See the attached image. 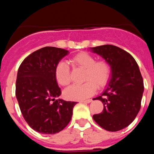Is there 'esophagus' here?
I'll return each mask as SVG.
<instances>
[{
    "instance_id": "34e87169",
    "label": "esophagus",
    "mask_w": 154,
    "mask_h": 154,
    "mask_svg": "<svg viewBox=\"0 0 154 154\" xmlns=\"http://www.w3.org/2000/svg\"><path fill=\"white\" fill-rule=\"evenodd\" d=\"M82 103H90L91 102H92V99H88V100H81Z\"/></svg>"
}]
</instances>
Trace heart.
<instances>
[{
  "instance_id": "obj_1",
  "label": "heart",
  "mask_w": 154,
  "mask_h": 154,
  "mask_svg": "<svg viewBox=\"0 0 154 154\" xmlns=\"http://www.w3.org/2000/svg\"><path fill=\"white\" fill-rule=\"evenodd\" d=\"M71 62L76 66L85 69L84 80L81 85H73L64 91L65 98L72 100H82L93 95L97 87L103 88L109 82L111 68L105 61H95L94 56L86 52H82L74 56ZM55 77L59 84L66 86L71 82L69 66L61 61L55 69Z\"/></svg>"
}]
</instances>
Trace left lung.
I'll list each match as a JSON object with an SVG mask.
<instances>
[{
	"label": "left lung",
	"mask_w": 154,
	"mask_h": 154,
	"mask_svg": "<svg viewBox=\"0 0 154 154\" xmlns=\"http://www.w3.org/2000/svg\"><path fill=\"white\" fill-rule=\"evenodd\" d=\"M89 50L109 63L111 78L101 95L93 98L103 104L100 114L93 116L101 128L116 132L131 124L140 109L143 80L135 59L119 47L103 45Z\"/></svg>",
	"instance_id": "obj_1"
}]
</instances>
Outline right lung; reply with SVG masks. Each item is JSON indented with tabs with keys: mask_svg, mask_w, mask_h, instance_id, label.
<instances>
[{
	"mask_svg": "<svg viewBox=\"0 0 154 154\" xmlns=\"http://www.w3.org/2000/svg\"><path fill=\"white\" fill-rule=\"evenodd\" d=\"M69 54L59 48H43L28 56L18 69L16 97L21 112L40 133H58L72 119L77 102L57 98L61 92L55 77L56 65Z\"/></svg>",
	"mask_w": 154,
	"mask_h": 154,
	"instance_id": "1",
	"label": "right lung"
}]
</instances>
